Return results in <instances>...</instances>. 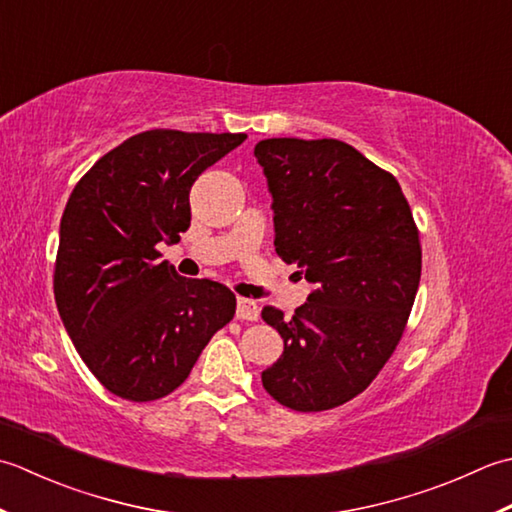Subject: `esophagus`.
<instances>
[{"mask_svg":"<svg viewBox=\"0 0 512 512\" xmlns=\"http://www.w3.org/2000/svg\"><path fill=\"white\" fill-rule=\"evenodd\" d=\"M258 316H260V307L254 300H249V298L236 300V318L238 320H258Z\"/></svg>","mask_w":512,"mask_h":512,"instance_id":"obj_1","label":"esophagus"}]
</instances>
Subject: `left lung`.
I'll use <instances>...</instances> for the list:
<instances>
[{"label": "left lung", "instance_id": "left-lung-1", "mask_svg": "<svg viewBox=\"0 0 512 512\" xmlns=\"http://www.w3.org/2000/svg\"><path fill=\"white\" fill-rule=\"evenodd\" d=\"M254 156L276 254L314 285L291 318L263 309L285 342L263 387L294 411H327L367 389L398 347L420 285V236L395 176L349 143L265 139Z\"/></svg>", "mask_w": 512, "mask_h": 512}]
</instances>
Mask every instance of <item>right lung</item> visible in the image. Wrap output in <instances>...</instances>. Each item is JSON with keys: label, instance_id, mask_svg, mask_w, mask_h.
<instances>
[{"label": "right lung", "instance_id": "obj_1", "mask_svg": "<svg viewBox=\"0 0 512 512\" xmlns=\"http://www.w3.org/2000/svg\"><path fill=\"white\" fill-rule=\"evenodd\" d=\"M247 134L148 130L92 165L59 227L55 300L81 360L110 393L150 402L179 389L236 296L183 278L156 245L190 227V190Z\"/></svg>", "mask_w": 512, "mask_h": 512}]
</instances>
